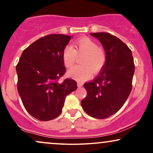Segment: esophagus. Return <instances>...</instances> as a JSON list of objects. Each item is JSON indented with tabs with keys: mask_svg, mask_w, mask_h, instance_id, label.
I'll use <instances>...</instances> for the list:
<instances>
[{
	"mask_svg": "<svg viewBox=\"0 0 153 153\" xmlns=\"http://www.w3.org/2000/svg\"><path fill=\"white\" fill-rule=\"evenodd\" d=\"M77 85H78V88H80V87H81V86L82 85V82H79V81H78V82H77Z\"/></svg>",
	"mask_w": 153,
	"mask_h": 153,
	"instance_id": "34e87169",
	"label": "esophagus"
}]
</instances>
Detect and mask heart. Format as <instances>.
Wrapping results in <instances>:
<instances>
[{"instance_id": "heart-1", "label": "heart", "mask_w": 153, "mask_h": 153, "mask_svg": "<svg viewBox=\"0 0 153 153\" xmlns=\"http://www.w3.org/2000/svg\"><path fill=\"white\" fill-rule=\"evenodd\" d=\"M76 50L67 45L63 50V61L67 68L73 66L77 55H83L80 65L74 66L68 71V76L75 80L84 81L92 76V70L98 72L102 69L106 61L105 51L98 47L97 44L90 38H80L75 42Z\"/></svg>"}]
</instances>
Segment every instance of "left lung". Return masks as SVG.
Segmentation results:
<instances>
[{
	"label": "left lung",
	"mask_w": 153,
	"mask_h": 153,
	"mask_svg": "<svg viewBox=\"0 0 153 153\" xmlns=\"http://www.w3.org/2000/svg\"><path fill=\"white\" fill-rule=\"evenodd\" d=\"M104 47L106 61L101 72L85 83L87 97L81 101L84 111L96 119H106L122 107L132 89L135 65L126 44L107 32L91 33Z\"/></svg>",
	"instance_id": "1"
}]
</instances>
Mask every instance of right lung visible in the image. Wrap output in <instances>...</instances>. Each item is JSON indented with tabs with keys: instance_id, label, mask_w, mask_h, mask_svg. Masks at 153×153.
Wrapping results in <instances>:
<instances>
[{
	"instance_id": "1",
	"label": "right lung",
	"mask_w": 153,
	"mask_h": 153,
	"mask_svg": "<svg viewBox=\"0 0 153 153\" xmlns=\"http://www.w3.org/2000/svg\"><path fill=\"white\" fill-rule=\"evenodd\" d=\"M71 36L50 34L23 51L16 66L17 90L27 111L35 119L49 121L60 115L68 94L76 90V81L59 79L65 73L63 50Z\"/></svg>"
}]
</instances>
